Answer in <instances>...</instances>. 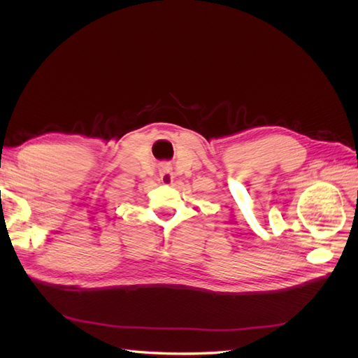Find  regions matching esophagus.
<instances>
[{
    "label": "esophagus",
    "mask_w": 358,
    "mask_h": 358,
    "mask_svg": "<svg viewBox=\"0 0 358 358\" xmlns=\"http://www.w3.org/2000/svg\"><path fill=\"white\" fill-rule=\"evenodd\" d=\"M173 179H175V176H173L171 169H170L169 166L162 167V169H161V173H159V180H161V183H164V185H171Z\"/></svg>",
    "instance_id": "34e87169"
}]
</instances>
